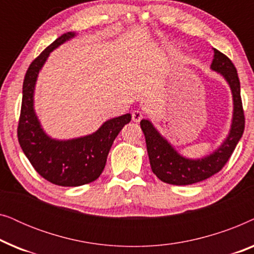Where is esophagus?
<instances>
[{"instance_id":"34e87169","label":"esophagus","mask_w":254,"mask_h":254,"mask_svg":"<svg viewBox=\"0 0 254 254\" xmlns=\"http://www.w3.org/2000/svg\"><path fill=\"white\" fill-rule=\"evenodd\" d=\"M143 116H144V113L142 112V111L135 110V111H133V113H131V120H133L134 123H138V121H141Z\"/></svg>"}]
</instances>
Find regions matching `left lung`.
Returning a JSON list of instances; mask_svg holds the SVG:
<instances>
[{"instance_id":"1","label":"left lung","mask_w":254,"mask_h":254,"mask_svg":"<svg viewBox=\"0 0 254 254\" xmlns=\"http://www.w3.org/2000/svg\"><path fill=\"white\" fill-rule=\"evenodd\" d=\"M211 69L220 72L227 79L234 96V119L230 134L224 143L208 157L197 161L186 159L178 155L175 149L155 129L150 121L141 120L149 162L152 172L162 182L171 185H190L220 172L231 157L236 145L241 140L245 128V116L241 97V83L232 61L220 51L214 50Z\"/></svg>"}]
</instances>
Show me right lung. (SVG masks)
Returning <instances> with one entry per match:
<instances>
[{
	"instance_id": "1",
	"label": "right lung",
	"mask_w": 254,
	"mask_h": 254,
	"mask_svg": "<svg viewBox=\"0 0 254 254\" xmlns=\"http://www.w3.org/2000/svg\"><path fill=\"white\" fill-rule=\"evenodd\" d=\"M74 33L59 37L31 62L23 82V98L17 127L22 150L34 170L54 185L72 187L95 182L105 168L107 155L113 141L129 124L130 114L106 121L95 134L70 141L52 140L40 128L33 111V90L40 68L54 48Z\"/></svg>"
}]
</instances>
